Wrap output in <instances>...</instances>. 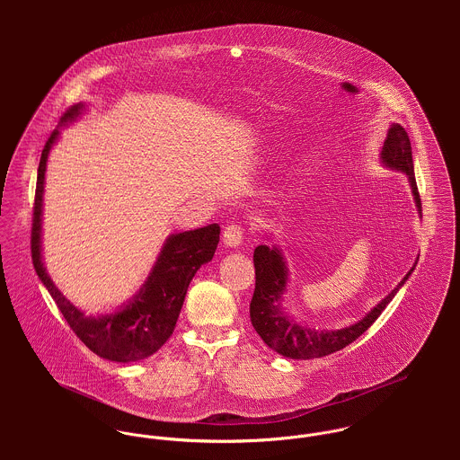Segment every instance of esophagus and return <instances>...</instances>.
Wrapping results in <instances>:
<instances>
[{
  "label": "esophagus",
  "instance_id": "1",
  "mask_svg": "<svg viewBox=\"0 0 460 460\" xmlns=\"http://www.w3.org/2000/svg\"><path fill=\"white\" fill-rule=\"evenodd\" d=\"M243 237H244V230H243V226L237 225V223L228 225V226L225 228V232H223V243H225L226 246H230V248L239 246V244L243 243Z\"/></svg>",
  "mask_w": 460,
  "mask_h": 460
}]
</instances>
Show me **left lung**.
I'll list each match as a JSON object with an SVG mask.
<instances>
[{
    "instance_id": "obj_1",
    "label": "left lung",
    "mask_w": 460,
    "mask_h": 460,
    "mask_svg": "<svg viewBox=\"0 0 460 460\" xmlns=\"http://www.w3.org/2000/svg\"><path fill=\"white\" fill-rule=\"evenodd\" d=\"M381 161L385 166L403 172L407 175L418 212L421 214V201H420V193L414 179L411 141L407 132L400 124H392L388 136L385 139ZM253 262H255V292L250 303L252 324L272 350L292 359L323 358L336 350H341L343 347L352 343L356 338H359L377 321V317L390 305L394 294L407 281V278L411 276L416 265L414 263L412 269L403 276V279L394 287V290L356 324L341 329H314L297 321H292L281 310V296L285 292L287 279H288V270H287V263L281 250L278 246L269 248L262 244L255 248Z\"/></svg>"
}]
</instances>
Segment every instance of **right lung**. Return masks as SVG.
<instances>
[{"label":"right lung","instance_id":"obj_1","mask_svg":"<svg viewBox=\"0 0 460 460\" xmlns=\"http://www.w3.org/2000/svg\"><path fill=\"white\" fill-rule=\"evenodd\" d=\"M83 111V102L70 106L62 117V126L74 122ZM58 134L60 131L57 129L49 136L37 173L31 226L33 267L55 299L66 324L92 352L117 363L145 359L157 352L172 336L193 276L203 263L210 262L214 257L219 243V225L212 223L203 228L170 235L146 281L128 305L110 315H84L57 288L42 262V197L46 164Z\"/></svg>","mask_w":460,"mask_h":460}]
</instances>
